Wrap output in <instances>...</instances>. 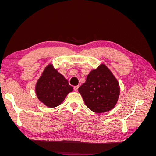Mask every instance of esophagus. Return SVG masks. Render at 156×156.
<instances>
[{
    "mask_svg": "<svg viewBox=\"0 0 156 156\" xmlns=\"http://www.w3.org/2000/svg\"><path fill=\"white\" fill-rule=\"evenodd\" d=\"M78 88H79V86H75L74 87V90L75 92H77L78 91Z\"/></svg>",
    "mask_w": 156,
    "mask_h": 156,
    "instance_id": "1",
    "label": "esophagus"
}]
</instances>
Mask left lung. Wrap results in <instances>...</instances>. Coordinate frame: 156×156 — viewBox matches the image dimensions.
I'll return each mask as SVG.
<instances>
[{"label": "left lung", "instance_id": "8db88e82", "mask_svg": "<svg viewBox=\"0 0 156 156\" xmlns=\"http://www.w3.org/2000/svg\"><path fill=\"white\" fill-rule=\"evenodd\" d=\"M85 105L96 113L109 111L119 100L120 88L119 81L104 64L92 69L86 82L78 89Z\"/></svg>", "mask_w": 156, "mask_h": 156}]
</instances>
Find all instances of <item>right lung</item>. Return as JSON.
<instances>
[{
  "label": "right lung",
  "instance_id": "right-lung-1",
  "mask_svg": "<svg viewBox=\"0 0 156 156\" xmlns=\"http://www.w3.org/2000/svg\"><path fill=\"white\" fill-rule=\"evenodd\" d=\"M73 90L68 80L51 63L45 68L35 87L37 99L49 108L60 105Z\"/></svg>",
  "mask_w": 156,
  "mask_h": 156
}]
</instances>
